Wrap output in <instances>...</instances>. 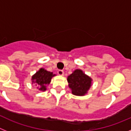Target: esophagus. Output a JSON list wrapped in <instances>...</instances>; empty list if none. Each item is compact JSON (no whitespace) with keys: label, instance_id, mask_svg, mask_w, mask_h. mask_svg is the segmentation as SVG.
<instances>
[{"label":"esophagus","instance_id":"obj_1","mask_svg":"<svg viewBox=\"0 0 131 131\" xmlns=\"http://www.w3.org/2000/svg\"><path fill=\"white\" fill-rule=\"evenodd\" d=\"M58 74L59 75L63 76L64 75V72L62 70H59V71H58Z\"/></svg>","mask_w":131,"mask_h":131}]
</instances>
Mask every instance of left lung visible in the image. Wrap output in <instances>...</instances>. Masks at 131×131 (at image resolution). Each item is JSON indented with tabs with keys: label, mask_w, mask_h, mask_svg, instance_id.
I'll return each mask as SVG.
<instances>
[{
	"label": "left lung",
	"mask_w": 131,
	"mask_h": 131,
	"mask_svg": "<svg viewBox=\"0 0 131 131\" xmlns=\"http://www.w3.org/2000/svg\"><path fill=\"white\" fill-rule=\"evenodd\" d=\"M68 86L73 95L84 96L92 85V79L91 77L86 75L83 70L75 69L71 75L68 77Z\"/></svg>",
	"instance_id": "obj_1"
}]
</instances>
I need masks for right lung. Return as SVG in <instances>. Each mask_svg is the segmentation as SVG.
Masks as SVG:
<instances>
[{
	"label": "right lung",
	"mask_w": 131,
	"mask_h": 131,
	"mask_svg": "<svg viewBox=\"0 0 131 131\" xmlns=\"http://www.w3.org/2000/svg\"><path fill=\"white\" fill-rule=\"evenodd\" d=\"M56 75L47 71L45 68H40L31 77V82L35 84L39 91L44 92L47 91V85L50 83L52 78Z\"/></svg>",
	"instance_id": "1"
}]
</instances>
